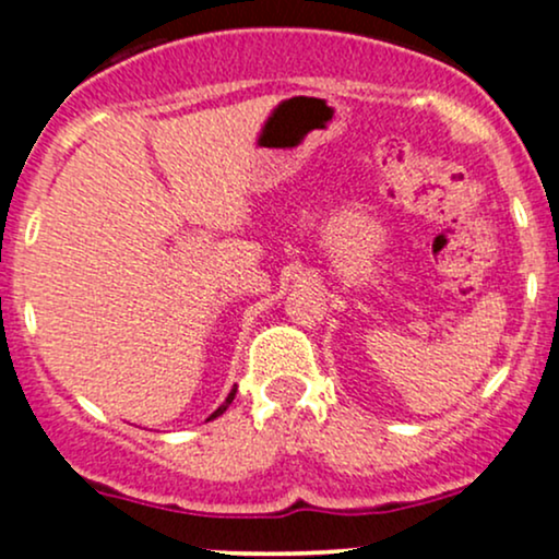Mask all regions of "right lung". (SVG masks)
I'll list each match as a JSON object with an SVG mask.
<instances>
[{"label":"right lung","instance_id":"add662e5","mask_svg":"<svg viewBox=\"0 0 559 559\" xmlns=\"http://www.w3.org/2000/svg\"><path fill=\"white\" fill-rule=\"evenodd\" d=\"M234 396H236V389H230V394L226 396V402H223V404H221V407H217V409H215V413H213V415H210V418H207V420H213V418H217V415H223V413H226V409H228V404H230V402H234Z\"/></svg>","mask_w":559,"mask_h":559}]
</instances>
